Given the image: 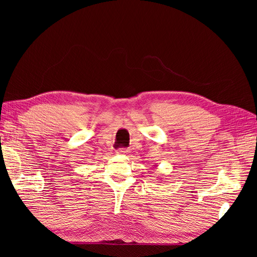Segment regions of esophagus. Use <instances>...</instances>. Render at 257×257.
Here are the masks:
<instances>
[{
    "label": "esophagus",
    "mask_w": 257,
    "mask_h": 257,
    "mask_svg": "<svg viewBox=\"0 0 257 257\" xmlns=\"http://www.w3.org/2000/svg\"><path fill=\"white\" fill-rule=\"evenodd\" d=\"M130 152L128 149H119L118 151H116V153L118 154H127Z\"/></svg>",
    "instance_id": "1"
}]
</instances>
